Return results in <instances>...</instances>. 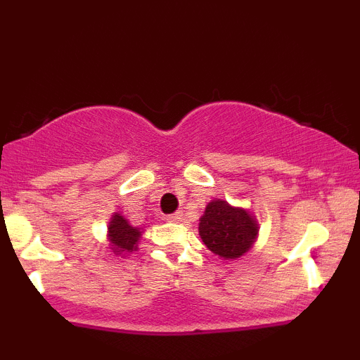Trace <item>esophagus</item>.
<instances>
[{"label": "esophagus", "mask_w": 360, "mask_h": 360, "mask_svg": "<svg viewBox=\"0 0 360 360\" xmlns=\"http://www.w3.org/2000/svg\"><path fill=\"white\" fill-rule=\"evenodd\" d=\"M167 220H169V221H181V220H183V213H181V212H176V213L169 214Z\"/></svg>", "instance_id": "esophagus-1"}]
</instances>
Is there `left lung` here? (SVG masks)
<instances>
[{"label":"left lung","mask_w":360,"mask_h":360,"mask_svg":"<svg viewBox=\"0 0 360 360\" xmlns=\"http://www.w3.org/2000/svg\"><path fill=\"white\" fill-rule=\"evenodd\" d=\"M259 229L257 218L249 210L218 198L206 205L198 225L205 245L223 260L243 257L257 242Z\"/></svg>","instance_id":"8db88e82"}]
</instances>
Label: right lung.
I'll use <instances>...</instances> for the list:
<instances>
[{"mask_svg": "<svg viewBox=\"0 0 360 360\" xmlns=\"http://www.w3.org/2000/svg\"><path fill=\"white\" fill-rule=\"evenodd\" d=\"M143 229L134 226L123 217L122 213L115 212L108 221V230H106V240H108V249L115 255L127 257L139 250L140 238H142Z\"/></svg>", "mask_w": 360, "mask_h": 360, "instance_id": "right-lung-1", "label": "right lung"}]
</instances>
